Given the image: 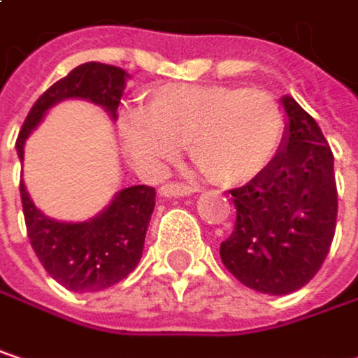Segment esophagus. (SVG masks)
Returning a JSON list of instances; mask_svg holds the SVG:
<instances>
[{
  "label": "esophagus",
  "instance_id": "obj_1",
  "mask_svg": "<svg viewBox=\"0 0 358 358\" xmlns=\"http://www.w3.org/2000/svg\"><path fill=\"white\" fill-rule=\"evenodd\" d=\"M194 192H196L194 186H188L182 182H168L159 188L162 196H186V194H194Z\"/></svg>",
  "mask_w": 358,
  "mask_h": 358
}]
</instances>
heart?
<instances>
[{
    "instance_id": "b5f03b06",
    "label": "heart",
    "mask_w": 358,
    "mask_h": 358,
    "mask_svg": "<svg viewBox=\"0 0 358 358\" xmlns=\"http://www.w3.org/2000/svg\"><path fill=\"white\" fill-rule=\"evenodd\" d=\"M284 113L261 89L170 85L153 91L145 115L126 111L120 136L126 155L145 176H159L188 145L192 162L222 186L259 176L278 155Z\"/></svg>"
}]
</instances>
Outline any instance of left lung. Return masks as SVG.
<instances>
[{
    "mask_svg": "<svg viewBox=\"0 0 358 358\" xmlns=\"http://www.w3.org/2000/svg\"><path fill=\"white\" fill-rule=\"evenodd\" d=\"M286 134L275 159L230 190L236 226L222 243L226 269L263 294H290L323 265L336 232L334 155L317 122L284 95Z\"/></svg>",
    "mask_w": 358,
    "mask_h": 358,
    "instance_id": "obj_1",
    "label": "left lung"
}]
</instances>
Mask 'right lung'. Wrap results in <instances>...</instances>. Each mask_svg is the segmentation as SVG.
Returning a JSON list of instances; mask_svg holds the SVG:
<instances>
[{
  "mask_svg": "<svg viewBox=\"0 0 358 358\" xmlns=\"http://www.w3.org/2000/svg\"><path fill=\"white\" fill-rule=\"evenodd\" d=\"M128 74L122 68L87 62L51 85L29 111L16 141L22 162L24 143L47 109L66 99H87L117 117V106ZM22 211L31 247L45 271L72 292H99L124 280L141 261L149 220L155 207V188L138 184L115 192L108 207L87 222L47 217L29 196L20 180Z\"/></svg>",
  "mask_w": 358,
  "mask_h": 358,
  "instance_id": "1",
  "label": "right lung"
}]
</instances>
